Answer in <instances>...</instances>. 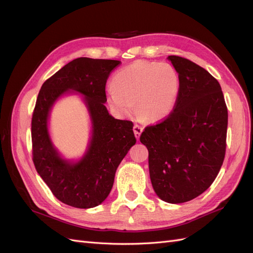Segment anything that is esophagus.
<instances>
[{"label":"esophagus","instance_id":"obj_1","mask_svg":"<svg viewBox=\"0 0 253 253\" xmlns=\"http://www.w3.org/2000/svg\"><path fill=\"white\" fill-rule=\"evenodd\" d=\"M133 129H134V134L136 136V138L139 139V137H140V135H141V133L143 131V127L141 126H139V125H135Z\"/></svg>","mask_w":253,"mask_h":253}]
</instances>
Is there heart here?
I'll use <instances>...</instances> for the list:
<instances>
[{
    "label": "heart",
    "mask_w": 253,
    "mask_h": 253,
    "mask_svg": "<svg viewBox=\"0 0 253 253\" xmlns=\"http://www.w3.org/2000/svg\"><path fill=\"white\" fill-rule=\"evenodd\" d=\"M179 93V77L168 63L136 61L121 68L106 89L112 108L124 116L136 110L147 120H159L175 108Z\"/></svg>",
    "instance_id": "b5f03b06"
}]
</instances>
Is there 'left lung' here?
<instances>
[{
    "label": "left lung",
    "mask_w": 253,
    "mask_h": 253,
    "mask_svg": "<svg viewBox=\"0 0 253 253\" xmlns=\"http://www.w3.org/2000/svg\"><path fill=\"white\" fill-rule=\"evenodd\" d=\"M179 77L175 108L148 126L140 142L149 151L152 186L163 201L189 202L208 189L226 154L228 111L218 81L186 58L168 57Z\"/></svg>",
    "instance_id": "1"
}]
</instances>
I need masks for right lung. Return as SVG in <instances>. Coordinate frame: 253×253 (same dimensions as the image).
<instances>
[{
    "label": "right lung",
    "mask_w": 253,
    "mask_h": 253,
    "mask_svg": "<svg viewBox=\"0 0 253 253\" xmlns=\"http://www.w3.org/2000/svg\"><path fill=\"white\" fill-rule=\"evenodd\" d=\"M119 64L117 60L75 59L43 83L37 98L32 118L34 165L52 194L75 208H93L108 197L119 164L136 143L133 122L115 119L104 106L106 80ZM68 89L84 95L93 124L89 151L77 164L57 155L47 131L51 105Z\"/></svg>",
    "instance_id": "1"
}]
</instances>
